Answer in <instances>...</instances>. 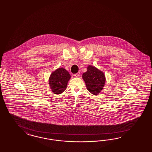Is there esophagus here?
Instances as JSON below:
<instances>
[{"label": "esophagus", "instance_id": "obj_1", "mask_svg": "<svg viewBox=\"0 0 152 152\" xmlns=\"http://www.w3.org/2000/svg\"><path fill=\"white\" fill-rule=\"evenodd\" d=\"M80 73L78 72V73H77V74H75V75H74V76L76 77H78L80 76Z\"/></svg>", "mask_w": 152, "mask_h": 152}]
</instances>
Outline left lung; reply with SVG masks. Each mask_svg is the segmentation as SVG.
<instances>
[{"instance_id": "obj_1", "label": "left lung", "mask_w": 152, "mask_h": 152, "mask_svg": "<svg viewBox=\"0 0 152 152\" xmlns=\"http://www.w3.org/2000/svg\"><path fill=\"white\" fill-rule=\"evenodd\" d=\"M87 69V71L83 74L82 77L88 91L92 95H97L105 86V75L103 71L94 66L88 65Z\"/></svg>"}]
</instances>
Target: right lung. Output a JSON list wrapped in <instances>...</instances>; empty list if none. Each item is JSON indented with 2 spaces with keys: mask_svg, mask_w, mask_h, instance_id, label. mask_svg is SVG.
Returning <instances> with one entry per match:
<instances>
[{
  "mask_svg": "<svg viewBox=\"0 0 152 152\" xmlns=\"http://www.w3.org/2000/svg\"><path fill=\"white\" fill-rule=\"evenodd\" d=\"M71 77L69 72L63 67L53 71L48 79L51 91L56 95L62 94L66 89Z\"/></svg>",
  "mask_w": 152,
  "mask_h": 152,
  "instance_id": "obj_1",
  "label": "right lung"
}]
</instances>
